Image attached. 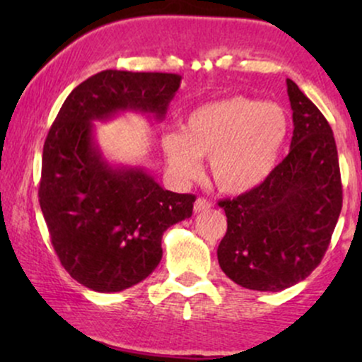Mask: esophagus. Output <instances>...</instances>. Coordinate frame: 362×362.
Wrapping results in <instances>:
<instances>
[{"label":"esophagus","instance_id":"obj_1","mask_svg":"<svg viewBox=\"0 0 362 362\" xmlns=\"http://www.w3.org/2000/svg\"><path fill=\"white\" fill-rule=\"evenodd\" d=\"M211 207V202L207 201V199L204 197H199L197 201L194 202V211L195 213H204V211H207Z\"/></svg>","mask_w":362,"mask_h":362}]
</instances>
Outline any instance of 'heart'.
<instances>
[{
	"instance_id": "b5f03b06",
	"label": "heart",
	"mask_w": 362,
	"mask_h": 362,
	"mask_svg": "<svg viewBox=\"0 0 362 362\" xmlns=\"http://www.w3.org/2000/svg\"><path fill=\"white\" fill-rule=\"evenodd\" d=\"M289 136L282 107L257 98L230 97L190 112L182 131H168L161 149L173 175L189 182L209 158V175L224 194H245L276 168Z\"/></svg>"
}]
</instances>
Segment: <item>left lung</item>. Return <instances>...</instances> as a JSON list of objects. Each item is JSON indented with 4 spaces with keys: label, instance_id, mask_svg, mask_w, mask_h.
<instances>
[{
    "label": "left lung",
    "instance_id": "8db88e82",
    "mask_svg": "<svg viewBox=\"0 0 362 362\" xmlns=\"http://www.w3.org/2000/svg\"><path fill=\"white\" fill-rule=\"evenodd\" d=\"M286 83L294 124L288 156L259 187L219 202L228 218L219 267L242 288L271 293L317 269L342 209L330 124L296 83Z\"/></svg>",
    "mask_w": 362,
    "mask_h": 362
}]
</instances>
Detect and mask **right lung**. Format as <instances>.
Instances as JSON below:
<instances>
[{"label":"right lung","mask_w":362,"mask_h":362,"mask_svg":"<svg viewBox=\"0 0 362 362\" xmlns=\"http://www.w3.org/2000/svg\"><path fill=\"white\" fill-rule=\"evenodd\" d=\"M182 78L107 69L62 103L44 144L39 202L62 267L98 293H119L160 264L161 238L192 216L195 195L165 190L141 165L110 163L95 124L124 112L161 122Z\"/></svg>","instance_id":"right-lung-1"}]
</instances>
